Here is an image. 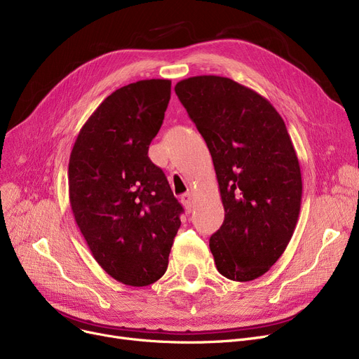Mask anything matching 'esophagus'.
<instances>
[{
	"label": "esophagus",
	"mask_w": 359,
	"mask_h": 359,
	"mask_svg": "<svg viewBox=\"0 0 359 359\" xmlns=\"http://www.w3.org/2000/svg\"><path fill=\"white\" fill-rule=\"evenodd\" d=\"M182 203H183V206H184L187 211H191L192 203H194V195L191 192L182 195Z\"/></svg>",
	"instance_id": "obj_1"
}]
</instances>
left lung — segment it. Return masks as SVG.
Wrapping results in <instances>:
<instances>
[{
  "label": "left lung",
  "mask_w": 359,
  "mask_h": 359,
  "mask_svg": "<svg viewBox=\"0 0 359 359\" xmlns=\"http://www.w3.org/2000/svg\"><path fill=\"white\" fill-rule=\"evenodd\" d=\"M175 90L217 173L225 211L210 238L217 269L253 280L285 252L299 215L303 182L285 122L259 93L227 77L198 75Z\"/></svg>",
  "instance_id": "8db88e82"
}]
</instances>
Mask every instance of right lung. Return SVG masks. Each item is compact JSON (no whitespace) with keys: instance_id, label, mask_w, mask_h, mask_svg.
Returning <instances> with one entry per match:
<instances>
[{"instance_id":"obj_1","label":"right lung","mask_w":359,"mask_h":359,"mask_svg":"<svg viewBox=\"0 0 359 359\" xmlns=\"http://www.w3.org/2000/svg\"><path fill=\"white\" fill-rule=\"evenodd\" d=\"M170 80L113 91L75 140L68 165L71 210L99 265L116 280H158L180 227L182 205L148 147L163 125Z\"/></svg>"}]
</instances>
